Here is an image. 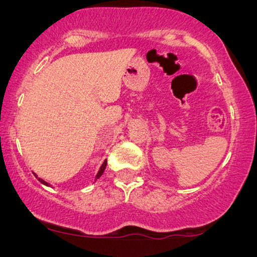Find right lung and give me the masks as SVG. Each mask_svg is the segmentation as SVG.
<instances>
[{
    "mask_svg": "<svg viewBox=\"0 0 257 257\" xmlns=\"http://www.w3.org/2000/svg\"><path fill=\"white\" fill-rule=\"evenodd\" d=\"M106 164H107V161H106V159H105V161H104V163H102V164H101V167H100V169H99L98 174H96L95 179H99L100 176L102 175V173H104V170H105V168H106ZM36 178H37V175H36ZM38 181H40L41 184H43V185H46V186H49V185H48V182H46V181H44V180H42V179H40V178H38Z\"/></svg>",
    "mask_w": 257,
    "mask_h": 257,
    "instance_id": "obj_1",
    "label": "right lung"
}]
</instances>
